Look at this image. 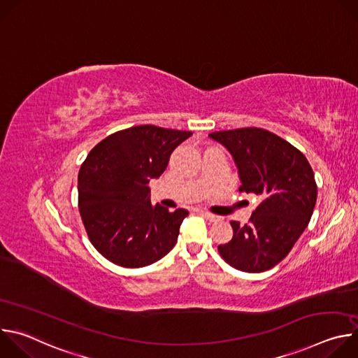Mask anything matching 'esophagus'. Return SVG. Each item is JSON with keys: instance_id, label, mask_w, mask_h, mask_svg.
Instances as JSON below:
<instances>
[{"instance_id": "34e87169", "label": "esophagus", "mask_w": 358, "mask_h": 358, "mask_svg": "<svg viewBox=\"0 0 358 358\" xmlns=\"http://www.w3.org/2000/svg\"><path fill=\"white\" fill-rule=\"evenodd\" d=\"M199 214H201L203 218H207L208 221H213V222L220 220V217H218V215H214V214H211V213H208V211H202V210H201V211H199Z\"/></svg>"}]
</instances>
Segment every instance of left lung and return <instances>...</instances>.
I'll return each mask as SVG.
<instances>
[{"instance_id": "obj_1", "label": "left lung", "mask_w": 358, "mask_h": 358, "mask_svg": "<svg viewBox=\"0 0 358 358\" xmlns=\"http://www.w3.org/2000/svg\"><path fill=\"white\" fill-rule=\"evenodd\" d=\"M232 155L241 192L262 198L245 225L231 221L232 239L218 246L232 268L259 273L282 262L308 227L317 198L313 170L303 152L261 127L215 131Z\"/></svg>"}]
</instances>
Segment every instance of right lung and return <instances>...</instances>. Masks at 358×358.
<instances>
[{
	"label": "right lung",
	"instance_id": "add662e5",
	"mask_svg": "<svg viewBox=\"0 0 358 358\" xmlns=\"http://www.w3.org/2000/svg\"><path fill=\"white\" fill-rule=\"evenodd\" d=\"M191 134L133 126L90 150L78 176V206L89 241L108 261L143 268L174 248L188 211L152 207L147 184L164 173L174 148Z\"/></svg>",
	"mask_w": 358,
	"mask_h": 358
}]
</instances>
